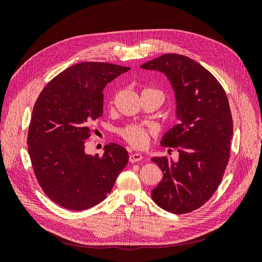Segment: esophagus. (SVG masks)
<instances>
[{
  "mask_svg": "<svg viewBox=\"0 0 262 262\" xmlns=\"http://www.w3.org/2000/svg\"><path fill=\"white\" fill-rule=\"evenodd\" d=\"M142 158H143V156H142L141 154H139V153H134V154H131L130 156H129V161L131 162V163H137V162H140Z\"/></svg>",
  "mask_w": 262,
  "mask_h": 262,
  "instance_id": "1",
  "label": "esophagus"
}]
</instances>
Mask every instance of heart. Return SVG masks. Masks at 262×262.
Returning <instances> with one entry per match:
<instances>
[{
  "label": "heart",
  "mask_w": 262,
  "mask_h": 262,
  "mask_svg": "<svg viewBox=\"0 0 262 262\" xmlns=\"http://www.w3.org/2000/svg\"><path fill=\"white\" fill-rule=\"evenodd\" d=\"M152 133V130L145 129L140 125H128L120 131L121 137L134 148H144L147 145L149 136Z\"/></svg>",
  "instance_id": "heart-1"
}]
</instances>
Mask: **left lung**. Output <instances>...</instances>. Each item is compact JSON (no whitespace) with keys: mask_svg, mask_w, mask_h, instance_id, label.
<instances>
[{"mask_svg":"<svg viewBox=\"0 0 262 262\" xmlns=\"http://www.w3.org/2000/svg\"><path fill=\"white\" fill-rule=\"evenodd\" d=\"M141 68L167 76L179 121L161 141L163 146L177 149L178 161L152 158L163 171L152 199L171 213L191 212L216 191L229 160L233 119L227 96L207 69L185 55L163 54Z\"/></svg>","mask_w":262,"mask_h":262,"instance_id":"left-lung-1","label":"left lung"}]
</instances>
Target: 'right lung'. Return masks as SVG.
Segmentation results:
<instances>
[{
	"mask_svg": "<svg viewBox=\"0 0 262 262\" xmlns=\"http://www.w3.org/2000/svg\"><path fill=\"white\" fill-rule=\"evenodd\" d=\"M130 68L105 62H82L47 84L33 109L28 153L39 185L61 207L82 211L112 192L129 161L116 143L99 156L85 153L91 126L102 116L104 89Z\"/></svg>",
	"mask_w": 262,
	"mask_h": 262,
	"instance_id": "right-lung-1",
	"label": "right lung"
}]
</instances>
